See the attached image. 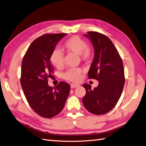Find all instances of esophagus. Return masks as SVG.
Instances as JSON below:
<instances>
[{"label":"esophagus","instance_id":"obj_1","mask_svg":"<svg viewBox=\"0 0 146 146\" xmlns=\"http://www.w3.org/2000/svg\"><path fill=\"white\" fill-rule=\"evenodd\" d=\"M79 86H80L79 84H74V83H72V84H70V86H71V88H72V89L77 88V87Z\"/></svg>","mask_w":146,"mask_h":146}]
</instances>
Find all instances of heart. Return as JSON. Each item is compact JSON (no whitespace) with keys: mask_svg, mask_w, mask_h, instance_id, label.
I'll list each match as a JSON object with an SVG mask.
<instances>
[{"mask_svg":"<svg viewBox=\"0 0 146 146\" xmlns=\"http://www.w3.org/2000/svg\"><path fill=\"white\" fill-rule=\"evenodd\" d=\"M63 47L67 52L79 55L80 59L83 62L89 61L92 57V47L87 45L86 40L79 36H74L67 39ZM50 60L55 67L61 68L64 63V54L60 48H55L52 52ZM83 73V71L81 68H70L63 73V77L66 80L78 82L81 80Z\"/></svg>","mask_w":146,"mask_h":146,"instance_id":"b5f03b06","label":"heart"}]
</instances>
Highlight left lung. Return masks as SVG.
<instances>
[{
  "label": "left lung",
  "instance_id": "8db88e82",
  "mask_svg": "<svg viewBox=\"0 0 146 146\" xmlns=\"http://www.w3.org/2000/svg\"><path fill=\"white\" fill-rule=\"evenodd\" d=\"M94 48V56L88 77L99 81L98 87L85 83L86 93L83 98L84 107L95 115L110 111L117 104L124 87L125 79L122 60L111 40L95 31L84 35Z\"/></svg>",
  "mask_w": 146,
  "mask_h": 146
}]
</instances>
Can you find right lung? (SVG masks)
Wrapping results in <instances>:
<instances>
[{"instance_id":"right-lung-1","label":"right lung","mask_w":146,"mask_h":146,"mask_svg":"<svg viewBox=\"0 0 146 146\" xmlns=\"http://www.w3.org/2000/svg\"><path fill=\"white\" fill-rule=\"evenodd\" d=\"M66 34H46L31 44L22 60L20 83L29 106L36 113L50 118L60 112L70 94V86L60 82L49 86L48 78L54 72L50 55L58 41Z\"/></svg>"}]
</instances>
